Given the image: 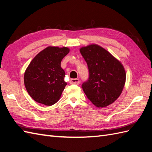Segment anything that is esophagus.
Listing matches in <instances>:
<instances>
[{"label":"esophagus","instance_id":"obj_1","mask_svg":"<svg viewBox=\"0 0 152 152\" xmlns=\"http://www.w3.org/2000/svg\"><path fill=\"white\" fill-rule=\"evenodd\" d=\"M70 84H74V85H78L80 84V80L79 79H71L70 80Z\"/></svg>","mask_w":152,"mask_h":152}]
</instances>
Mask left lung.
Here are the masks:
<instances>
[{"label": "left lung", "mask_w": 152, "mask_h": 152, "mask_svg": "<svg viewBox=\"0 0 152 152\" xmlns=\"http://www.w3.org/2000/svg\"><path fill=\"white\" fill-rule=\"evenodd\" d=\"M88 64L89 78L82 89L93 104L104 108L114 102L124 89L126 72L120 61L99 45L80 48Z\"/></svg>", "instance_id": "1"}]
</instances>
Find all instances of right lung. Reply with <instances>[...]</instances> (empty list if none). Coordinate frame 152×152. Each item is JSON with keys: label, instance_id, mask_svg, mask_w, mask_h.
<instances>
[{"label": "right lung", "instance_id": "1", "mask_svg": "<svg viewBox=\"0 0 152 152\" xmlns=\"http://www.w3.org/2000/svg\"><path fill=\"white\" fill-rule=\"evenodd\" d=\"M69 51L67 47L50 46L31 61L24 73V84L35 101L51 106L60 99L67 84L61 63Z\"/></svg>", "mask_w": 152, "mask_h": 152}]
</instances>
